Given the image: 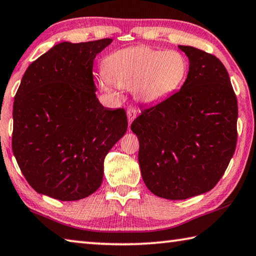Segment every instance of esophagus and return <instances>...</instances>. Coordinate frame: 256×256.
<instances>
[{
	"label": "esophagus",
	"mask_w": 256,
	"mask_h": 256,
	"mask_svg": "<svg viewBox=\"0 0 256 256\" xmlns=\"http://www.w3.org/2000/svg\"><path fill=\"white\" fill-rule=\"evenodd\" d=\"M136 114H138V110L136 108H130L128 110V126L131 125V123L133 122V120L136 118Z\"/></svg>",
	"instance_id": "1"
}]
</instances>
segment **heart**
Returning <instances> with one entry per match:
<instances>
[{
    "mask_svg": "<svg viewBox=\"0 0 256 256\" xmlns=\"http://www.w3.org/2000/svg\"><path fill=\"white\" fill-rule=\"evenodd\" d=\"M104 74L100 85L106 92L118 96V88L132 90L142 103L154 104L179 90L187 77L188 62L178 51L138 46L110 54Z\"/></svg>",
    "mask_w": 256,
    "mask_h": 256,
    "instance_id": "1",
    "label": "heart"
}]
</instances>
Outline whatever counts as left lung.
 Segmentation results:
<instances>
[{"mask_svg":"<svg viewBox=\"0 0 256 256\" xmlns=\"http://www.w3.org/2000/svg\"><path fill=\"white\" fill-rule=\"evenodd\" d=\"M179 49L189 59L181 90L143 110L131 125L140 143L144 184L156 196L171 200L215 187L238 142V98L225 66L200 49Z\"/></svg>","mask_w":256,"mask_h":256,"instance_id":"1","label":"left lung"}]
</instances>
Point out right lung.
<instances>
[{
    "label": "right lung",
    "instance_id": "right-lung-1",
    "mask_svg": "<svg viewBox=\"0 0 256 256\" xmlns=\"http://www.w3.org/2000/svg\"><path fill=\"white\" fill-rule=\"evenodd\" d=\"M56 44L24 72L13 103L12 150L36 192L80 200L103 181L104 159L128 130L125 110L96 97L92 64L112 42Z\"/></svg>",
    "mask_w": 256,
    "mask_h": 256
}]
</instances>
